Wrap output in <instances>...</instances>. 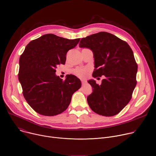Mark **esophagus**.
Instances as JSON below:
<instances>
[{"label":"esophagus","mask_w":156,"mask_h":156,"mask_svg":"<svg viewBox=\"0 0 156 156\" xmlns=\"http://www.w3.org/2000/svg\"><path fill=\"white\" fill-rule=\"evenodd\" d=\"M81 83H82L83 85L87 83V81L85 80H81Z\"/></svg>","instance_id":"34e87169"}]
</instances>
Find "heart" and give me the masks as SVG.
Wrapping results in <instances>:
<instances>
[{"label": "heart", "mask_w": 156, "mask_h": 156, "mask_svg": "<svg viewBox=\"0 0 156 156\" xmlns=\"http://www.w3.org/2000/svg\"><path fill=\"white\" fill-rule=\"evenodd\" d=\"M88 72V69L83 68H78L74 70V73L76 75L78 76L80 78H85L87 77Z\"/></svg>", "instance_id": "b5f03b06"}]
</instances>
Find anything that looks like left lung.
Here are the masks:
<instances>
[{
    "label": "left lung",
    "instance_id": "8db88e82",
    "mask_svg": "<svg viewBox=\"0 0 156 156\" xmlns=\"http://www.w3.org/2000/svg\"><path fill=\"white\" fill-rule=\"evenodd\" d=\"M79 46L93 53V76H105L100 85L94 80L88 81L93 88L87 97L90 108L105 116L118 114L131 100L137 83V65L132 49L126 41L105 32L81 38Z\"/></svg>",
    "mask_w": 156,
    "mask_h": 156
}]
</instances>
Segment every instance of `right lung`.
<instances>
[{
    "instance_id": "1",
    "label": "right lung",
    "mask_w": 156,
    "mask_h": 156,
    "mask_svg": "<svg viewBox=\"0 0 156 156\" xmlns=\"http://www.w3.org/2000/svg\"><path fill=\"white\" fill-rule=\"evenodd\" d=\"M80 40L45 34L31 41L20 56L18 76L23 94L38 114H60L68 107L73 94L81 88V81L76 76L67 75L63 81L55 73L57 66L65 63L68 51L75 48Z\"/></svg>"
}]
</instances>
